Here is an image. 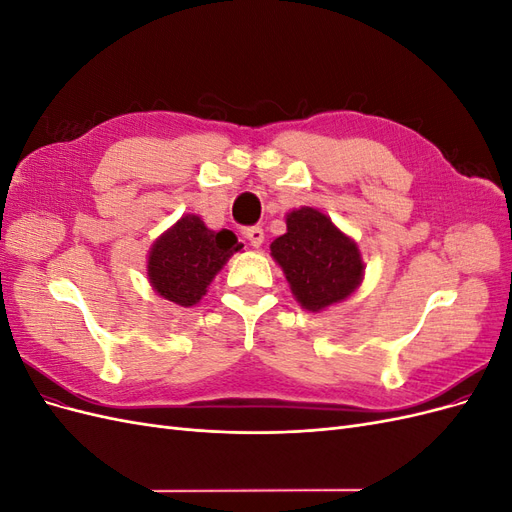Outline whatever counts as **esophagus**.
I'll return each instance as SVG.
<instances>
[{"label":"esophagus","instance_id":"obj_1","mask_svg":"<svg viewBox=\"0 0 512 512\" xmlns=\"http://www.w3.org/2000/svg\"><path fill=\"white\" fill-rule=\"evenodd\" d=\"M245 239L250 241V245H254V247H260V245H262V241H265V230H262L260 226L245 228Z\"/></svg>","mask_w":512,"mask_h":512}]
</instances>
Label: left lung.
<instances>
[{
	"label": "left lung",
	"mask_w": 512,
	"mask_h": 512,
	"mask_svg": "<svg viewBox=\"0 0 512 512\" xmlns=\"http://www.w3.org/2000/svg\"><path fill=\"white\" fill-rule=\"evenodd\" d=\"M271 256L292 297L314 314L352 297L365 277L359 245L314 207L286 213V232L271 243Z\"/></svg>",
	"instance_id": "left-lung-1"
}]
</instances>
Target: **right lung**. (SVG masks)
<instances>
[{
  "mask_svg": "<svg viewBox=\"0 0 512 512\" xmlns=\"http://www.w3.org/2000/svg\"><path fill=\"white\" fill-rule=\"evenodd\" d=\"M241 247L230 230H211L200 215L185 213L149 247L147 280L162 299L194 307Z\"/></svg>",
  "mask_w": 512,
  "mask_h": 512,
  "instance_id": "1",
  "label": "right lung"
}]
</instances>
